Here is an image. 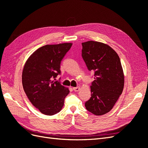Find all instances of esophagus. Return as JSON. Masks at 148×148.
Here are the masks:
<instances>
[{
	"mask_svg": "<svg viewBox=\"0 0 148 148\" xmlns=\"http://www.w3.org/2000/svg\"><path fill=\"white\" fill-rule=\"evenodd\" d=\"M73 91H75V92H78L79 91L80 88H79V87H74L73 88Z\"/></svg>",
	"mask_w": 148,
	"mask_h": 148,
	"instance_id": "esophagus-1",
	"label": "esophagus"
}]
</instances>
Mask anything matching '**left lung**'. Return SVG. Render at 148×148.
<instances>
[{
	"label": "left lung",
	"mask_w": 148,
	"mask_h": 148,
	"mask_svg": "<svg viewBox=\"0 0 148 148\" xmlns=\"http://www.w3.org/2000/svg\"><path fill=\"white\" fill-rule=\"evenodd\" d=\"M82 55L88 69L95 72L90 86L91 97L85 102V107L93 114L104 115L113 108L123 89L120 58L109 46L93 41L82 43Z\"/></svg>",
	"instance_id": "1"
}]
</instances>
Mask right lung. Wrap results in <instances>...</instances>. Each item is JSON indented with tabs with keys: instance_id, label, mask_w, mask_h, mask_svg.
<instances>
[{
	"instance_id": "1",
	"label": "right lung",
	"mask_w": 148,
	"mask_h": 148,
	"mask_svg": "<svg viewBox=\"0 0 148 148\" xmlns=\"http://www.w3.org/2000/svg\"><path fill=\"white\" fill-rule=\"evenodd\" d=\"M71 43L46 45L34 52L26 62L22 73L23 89L30 102L43 114L61 110L69 88L55 81L60 75V64Z\"/></svg>"
}]
</instances>
